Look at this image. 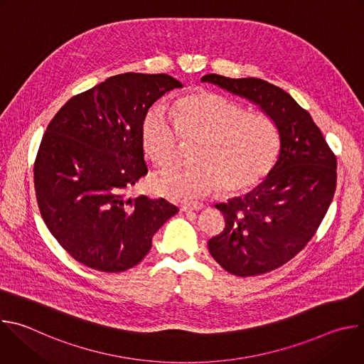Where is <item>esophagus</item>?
Returning a JSON list of instances; mask_svg holds the SVG:
<instances>
[{
	"label": "esophagus",
	"mask_w": 364,
	"mask_h": 364,
	"mask_svg": "<svg viewBox=\"0 0 364 364\" xmlns=\"http://www.w3.org/2000/svg\"><path fill=\"white\" fill-rule=\"evenodd\" d=\"M203 207L201 203H186L180 205V210L181 212H193V210H200Z\"/></svg>",
	"instance_id": "esophagus-1"
}]
</instances>
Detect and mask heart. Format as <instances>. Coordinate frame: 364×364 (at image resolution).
<instances>
[{"instance_id":"b5f03b06","label":"heart","mask_w":364,"mask_h":364,"mask_svg":"<svg viewBox=\"0 0 364 364\" xmlns=\"http://www.w3.org/2000/svg\"><path fill=\"white\" fill-rule=\"evenodd\" d=\"M139 139L145 157L160 170L178 161L183 141L197 142L193 164L152 183L173 200L201 197L218 187L225 194L245 193L271 173L281 148L279 129L268 114L246 111L240 102L205 89L180 96L171 114L152 105L141 121Z\"/></svg>"}]
</instances>
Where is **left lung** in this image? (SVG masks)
<instances>
[{"label": "left lung", "instance_id": "1", "mask_svg": "<svg viewBox=\"0 0 364 364\" xmlns=\"http://www.w3.org/2000/svg\"><path fill=\"white\" fill-rule=\"evenodd\" d=\"M201 82L252 100L279 129L277 164L243 198L216 204L225 229L207 242L215 261L232 275L271 272L296 256L321 225L336 191V154L311 115L281 87L215 73Z\"/></svg>", "mask_w": 364, "mask_h": 364}]
</instances>
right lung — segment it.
<instances>
[{
    "mask_svg": "<svg viewBox=\"0 0 364 364\" xmlns=\"http://www.w3.org/2000/svg\"><path fill=\"white\" fill-rule=\"evenodd\" d=\"M183 85L166 75L122 73L75 95L50 121L34 161V187L50 233L87 268L138 265L178 209L128 190L148 168L139 139L152 103Z\"/></svg>",
    "mask_w": 364,
    "mask_h": 364,
    "instance_id": "obj_1",
    "label": "right lung"
}]
</instances>
